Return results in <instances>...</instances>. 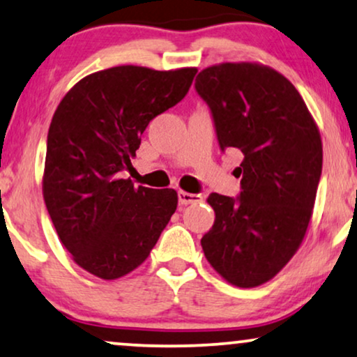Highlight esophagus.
<instances>
[{"label":"esophagus","mask_w":357,"mask_h":357,"mask_svg":"<svg viewBox=\"0 0 357 357\" xmlns=\"http://www.w3.org/2000/svg\"><path fill=\"white\" fill-rule=\"evenodd\" d=\"M202 199H203L202 195L188 193V192H183V190H180L178 192V203L183 204V206H187V204H193V203H199Z\"/></svg>","instance_id":"1"}]
</instances>
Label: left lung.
<instances>
[{
	"label": "left lung",
	"instance_id": "obj_1",
	"mask_svg": "<svg viewBox=\"0 0 357 357\" xmlns=\"http://www.w3.org/2000/svg\"><path fill=\"white\" fill-rule=\"evenodd\" d=\"M216 125L221 149L243 154L241 197L211 193L214 224L204 257L237 287L265 284L299 250L321 175L319 126L299 91L260 63H219L195 81Z\"/></svg>",
	"mask_w": 357,
	"mask_h": 357
}]
</instances>
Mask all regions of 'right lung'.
Instances as JSON below:
<instances>
[{"label":"right lung","instance_id":"add662e5","mask_svg":"<svg viewBox=\"0 0 357 357\" xmlns=\"http://www.w3.org/2000/svg\"><path fill=\"white\" fill-rule=\"evenodd\" d=\"M197 71L121 65L92 73L53 114L43 199L73 260L100 280L136 270L177 209L175 190L136 188L121 175L149 121L183 99Z\"/></svg>","mask_w":357,"mask_h":357}]
</instances>
